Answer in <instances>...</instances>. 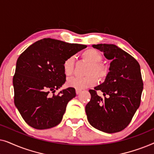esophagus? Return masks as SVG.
I'll return each mask as SVG.
<instances>
[{"label": "esophagus", "instance_id": "esophagus-1", "mask_svg": "<svg viewBox=\"0 0 154 154\" xmlns=\"http://www.w3.org/2000/svg\"><path fill=\"white\" fill-rule=\"evenodd\" d=\"M81 92H82L81 90H80V89H75V92H76L77 94H79L80 93H81Z\"/></svg>", "mask_w": 154, "mask_h": 154}]
</instances>
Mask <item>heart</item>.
<instances>
[{"instance_id": "heart-1", "label": "heart", "mask_w": 154, "mask_h": 154, "mask_svg": "<svg viewBox=\"0 0 154 154\" xmlns=\"http://www.w3.org/2000/svg\"><path fill=\"white\" fill-rule=\"evenodd\" d=\"M82 58L86 62H89L90 65L86 71L85 77H71L67 80V85L69 87L74 88L75 89H83L95 85L97 82V77L100 79H103L106 76V66L100 62L102 60V56L97 50L93 48H90L84 51L81 54ZM74 69V59L73 57H69L65 60L63 63V69L65 75L69 76L73 72Z\"/></svg>"}]
</instances>
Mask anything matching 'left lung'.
<instances>
[{
  "label": "left lung",
  "mask_w": 154,
  "mask_h": 154,
  "mask_svg": "<svg viewBox=\"0 0 154 154\" xmlns=\"http://www.w3.org/2000/svg\"><path fill=\"white\" fill-rule=\"evenodd\" d=\"M111 60L105 81L90 90V101L85 106L88 121L92 127L106 133L121 131L129 125L140 105L143 81L137 61L113 44H97ZM101 91L105 98L96 92Z\"/></svg>",
  "instance_id": "left-lung-1"
}]
</instances>
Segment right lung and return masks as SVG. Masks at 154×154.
Here are the masks:
<instances>
[{
  "label": "right lung",
  "mask_w": 154,
  "mask_h": 154,
  "mask_svg": "<svg viewBox=\"0 0 154 154\" xmlns=\"http://www.w3.org/2000/svg\"><path fill=\"white\" fill-rule=\"evenodd\" d=\"M87 46L43 38L26 48L17 61L14 102L31 127L45 130L62 121L66 105L75 97L73 88L54 94L66 81L63 63Z\"/></svg>",
  "instance_id": "1"
}]
</instances>
